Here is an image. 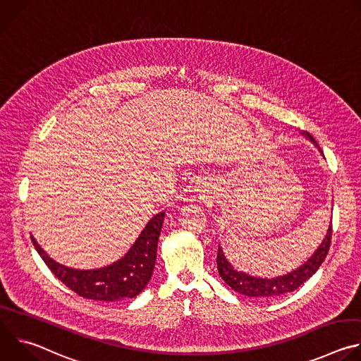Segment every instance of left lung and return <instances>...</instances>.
<instances>
[{"label":"left lung","mask_w":361,"mask_h":361,"mask_svg":"<svg viewBox=\"0 0 361 361\" xmlns=\"http://www.w3.org/2000/svg\"><path fill=\"white\" fill-rule=\"evenodd\" d=\"M301 134L310 140L319 148V151L323 154L317 141L310 134L305 131H302ZM330 240H331V220H330L329 230H327L322 244L312 254L310 259H307V262H304V264H301L298 269H295L287 274L273 277V279H266V277L263 279V277L251 276L244 271H238L227 260V257H226L221 245H219V254H217L219 274L221 276V279L224 280L226 284H228L234 291H237L243 295H247L251 298H259V300L274 298L277 295L294 291L319 270V267L322 266V263L324 262L326 255L329 252Z\"/></svg>","instance_id":"8db88e82"}]
</instances>
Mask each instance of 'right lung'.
Returning <instances> with one entry per match:
<instances>
[{"mask_svg": "<svg viewBox=\"0 0 361 361\" xmlns=\"http://www.w3.org/2000/svg\"><path fill=\"white\" fill-rule=\"evenodd\" d=\"M164 216V212L154 216L118 262L95 270L63 266L51 259L34 237L31 240L48 269L74 293L97 301H120L138 295L151 280Z\"/></svg>", "mask_w": 361, "mask_h": 361, "instance_id": "obj_1", "label": "right lung"}]
</instances>
